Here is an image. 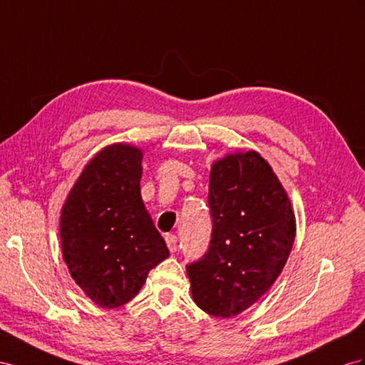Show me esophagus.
<instances>
[{
  "label": "esophagus",
  "mask_w": 365,
  "mask_h": 365,
  "mask_svg": "<svg viewBox=\"0 0 365 365\" xmlns=\"http://www.w3.org/2000/svg\"><path fill=\"white\" fill-rule=\"evenodd\" d=\"M165 240H166V245H168V248H170L171 253H174V251L177 250V236L168 235V236L165 237Z\"/></svg>",
  "instance_id": "34e87169"
}]
</instances>
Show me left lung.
<instances>
[{"instance_id": "left-lung-1", "label": "left lung", "mask_w": 365, "mask_h": 365, "mask_svg": "<svg viewBox=\"0 0 365 365\" xmlns=\"http://www.w3.org/2000/svg\"><path fill=\"white\" fill-rule=\"evenodd\" d=\"M208 251L186 265L194 302L216 317H232L262 297L292 253L296 219L288 195L256 151L212 163Z\"/></svg>"}]
</instances>
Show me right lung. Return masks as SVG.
Listing matches in <instances>:
<instances>
[{"mask_svg": "<svg viewBox=\"0 0 365 365\" xmlns=\"http://www.w3.org/2000/svg\"><path fill=\"white\" fill-rule=\"evenodd\" d=\"M142 149L114 143L92 158L60 216L63 257L72 279L101 308L129 302L148 273L170 256L142 195Z\"/></svg>", "mask_w": 365, "mask_h": 365, "instance_id": "obj_1", "label": "right lung"}]
</instances>
